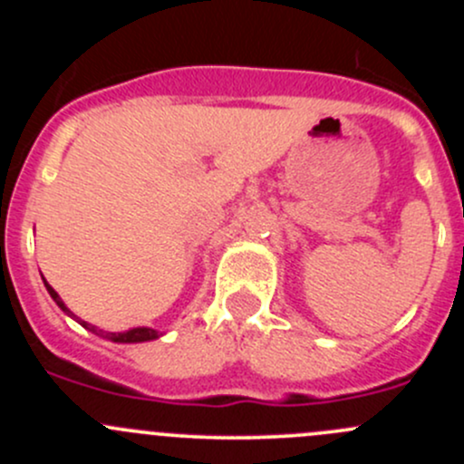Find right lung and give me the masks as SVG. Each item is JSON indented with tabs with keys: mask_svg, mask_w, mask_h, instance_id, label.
Returning <instances> with one entry per match:
<instances>
[{
	"mask_svg": "<svg viewBox=\"0 0 464 464\" xmlns=\"http://www.w3.org/2000/svg\"><path fill=\"white\" fill-rule=\"evenodd\" d=\"M46 292H49L51 298H53V301L58 303L60 310L67 312V314H72V312L67 310V305H64V303L60 301V296H58V294H55V289L51 287V285H46ZM81 325L87 327L89 332H96V334H101V336H105V339L114 341V343H141V341L159 339V332L152 330V327H134V330H128V332H102V330H98V327H93L92 323H87V321H81Z\"/></svg>",
	"mask_w": 464,
	"mask_h": 464,
	"instance_id": "add662e5",
	"label": "right lung"
}]
</instances>
